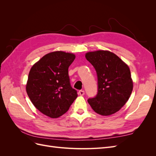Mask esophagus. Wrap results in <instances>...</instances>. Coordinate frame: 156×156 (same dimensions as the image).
I'll use <instances>...</instances> for the list:
<instances>
[{"label":"esophagus","mask_w":156,"mask_h":156,"mask_svg":"<svg viewBox=\"0 0 156 156\" xmlns=\"http://www.w3.org/2000/svg\"><path fill=\"white\" fill-rule=\"evenodd\" d=\"M79 94L80 96H84V90H79Z\"/></svg>","instance_id":"obj_1"}]
</instances>
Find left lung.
I'll return each mask as SVG.
<instances>
[{
  "label": "left lung",
  "instance_id": "1",
  "mask_svg": "<svg viewBox=\"0 0 156 156\" xmlns=\"http://www.w3.org/2000/svg\"><path fill=\"white\" fill-rule=\"evenodd\" d=\"M85 57L95 68L98 79L97 96L88 99V103L99 115L114 114L126 104L133 90L129 66L109 51L88 52Z\"/></svg>",
  "mask_w": 156,
  "mask_h": 156
}]
</instances>
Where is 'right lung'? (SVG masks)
Here are the masks:
<instances>
[{"label":"right lung","instance_id":"1","mask_svg":"<svg viewBox=\"0 0 156 156\" xmlns=\"http://www.w3.org/2000/svg\"><path fill=\"white\" fill-rule=\"evenodd\" d=\"M73 53L62 51L46 54L32 66L26 90L32 104L44 115L56 119L66 112L77 97L70 85L68 68Z\"/></svg>","mask_w":156,"mask_h":156}]
</instances>
